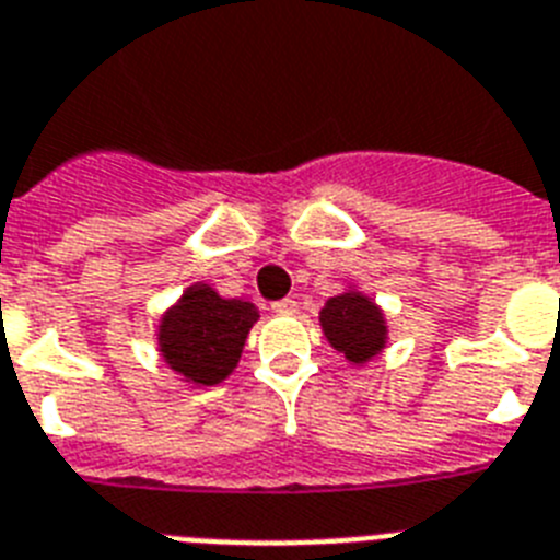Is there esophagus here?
<instances>
[{
  "label": "esophagus",
  "instance_id": "1",
  "mask_svg": "<svg viewBox=\"0 0 560 560\" xmlns=\"http://www.w3.org/2000/svg\"><path fill=\"white\" fill-rule=\"evenodd\" d=\"M271 308H275V314H283V317H291V314H298V300L294 298H285V300H277L275 305H271Z\"/></svg>",
  "mask_w": 560,
  "mask_h": 560
}]
</instances>
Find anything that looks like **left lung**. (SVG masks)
Instances as JSON below:
<instances>
[{"mask_svg":"<svg viewBox=\"0 0 560 560\" xmlns=\"http://www.w3.org/2000/svg\"><path fill=\"white\" fill-rule=\"evenodd\" d=\"M323 334L351 365H365L388 342V323L374 300L348 285L319 308Z\"/></svg>","mask_w":560,"mask_h":560,"instance_id":"obj_1","label":"left lung"}]
</instances>
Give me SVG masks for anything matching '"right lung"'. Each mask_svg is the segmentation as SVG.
I'll list each match as a JSON object with an SVG mask.
<instances>
[{
  "mask_svg": "<svg viewBox=\"0 0 560 560\" xmlns=\"http://www.w3.org/2000/svg\"><path fill=\"white\" fill-rule=\"evenodd\" d=\"M257 317L255 303L221 298L209 283H195L158 323V351L184 382L209 388L237 368Z\"/></svg>",
  "mask_w": 560,
  "mask_h": 560,
  "instance_id": "add662e5",
  "label": "right lung"
}]
</instances>
